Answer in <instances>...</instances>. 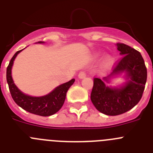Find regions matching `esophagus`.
<instances>
[{"mask_svg":"<svg viewBox=\"0 0 153 153\" xmlns=\"http://www.w3.org/2000/svg\"><path fill=\"white\" fill-rule=\"evenodd\" d=\"M78 77L79 79H83V78L86 77V74L85 72H80L79 74H78Z\"/></svg>","mask_w":153,"mask_h":153,"instance_id":"obj_1","label":"esophagus"}]
</instances>
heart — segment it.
Listing matches in <instances>:
<instances>
[{"mask_svg":"<svg viewBox=\"0 0 153 153\" xmlns=\"http://www.w3.org/2000/svg\"><path fill=\"white\" fill-rule=\"evenodd\" d=\"M100 55V53H97L95 54L96 56H99ZM113 62V58L111 56H107L106 58H105V60L103 61V66L105 67H110L112 65Z\"/></svg>","mask_w":153,"mask_h":153,"instance_id":"b5f03b06","label":"heart"}]
</instances>
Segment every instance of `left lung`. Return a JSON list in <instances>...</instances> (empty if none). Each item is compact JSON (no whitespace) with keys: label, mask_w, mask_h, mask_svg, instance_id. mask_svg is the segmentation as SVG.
I'll return each instance as SVG.
<instances>
[{"label":"left lung","mask_w":153,"mask_h":153,"mask_svg":"<svg viewBox=\"0 0 153 153\" xmlns=\"http://www.w3.org/2000/svg\"><path fill=\"white\" fill-rule=\"evenodd\" d=\"M123 56L113 72L102 79L95 78L90 99L97 109L107 116L129 111L141 100L147 79L145 62L139 51L124 44H116ZM123 75L125 80L117 86H109L113 79Z\"/></svg>","instance_id":"1"}]
</instances>
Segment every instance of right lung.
Here are the masks:
<instances>
[{
  "mask_svg": "<svg viewBox=\"0 0 153 153\" xmlns=\"http://www.w3.org/2000/svg\"><path fill=\"white\" fill-rule=\"evenodd\" d=\"M35 44H44V42L39 41ZM23 50L16 52L7 68V82L12 98L20 107L30 113L41 117H49L55 114L63 106L67 90L74 84L75 79H72L69 82L59 85L49 93L41 97H33L25 94L19 90L12 77L13 61Z\"/></svg>",
  "mask_w": 153,
  "mask_h": 153,
  "instance_id": "obj_1",
  "label": "right lung"
}]
</instances>
